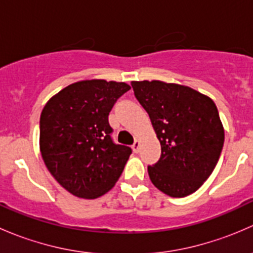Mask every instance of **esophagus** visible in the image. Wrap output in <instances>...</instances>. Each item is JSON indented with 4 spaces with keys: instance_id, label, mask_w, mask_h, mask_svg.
I'll return each instance as SVG.
<instances>
[{
    "instance_id": "esophagus-1",
    "label": "esophagus",
    "mask_w": 253,
    "mask_h": 253,
    "mask_svg": "<svg viewBox=\"0 0 253 253\" xmlns=\"http://www.w3.org/2000/svg\"><path fill=\"white\" fill-rule=\"evenodd\" d=\"M132 148H133L134 153H138L139 148H141V142H139L138 139H136V141H134V143H133V145H132Z\"/></svg>"
}]
</instances>
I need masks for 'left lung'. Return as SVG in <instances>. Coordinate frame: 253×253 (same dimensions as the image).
Instances as JSON below:
<instances>
[{
  "mask_svg": "<svg viewBox=\"0 0 253 253\" xmlns=\"http://www.w3.org/2000/svg\"><path fill=\"white\" fill-rule=\"evenodd\" d=\"M131 85L162 145L159 162L148 167L150 181L170 197L196 192L223 149L224 127L214 101L176 83L133 81Z\"/></svg>",
  "mask_w": 253,
  "mask_h": 253,
  "instance_id": "left-lung-1",
  "label": "left lung"
}]
</instances>
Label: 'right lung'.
<instances>
[{"instance_id":"1","label":"right lung","mask_w":253,"mask_h":253,"mask_svg":"<svg viewBox=\"0 0 253 253\" xmlns=\"http://www.w3.org/2000/svg\"><path fill=\"white\" fill-rule=\"evenodd\" d=\"M129 89L125 82L79 81L55 94L42 109V160L53 178L76 197L105 195L124 171L132 150L112 142L108 116Z\"/></svg>"}]
</instances>
